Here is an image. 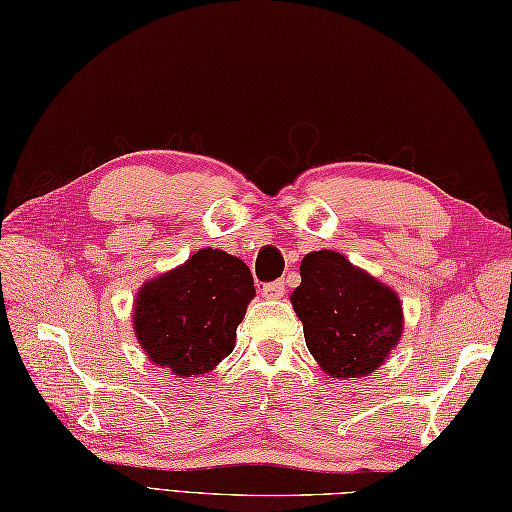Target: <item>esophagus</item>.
Returning a JSON list of instances; mask_svg holds the SVG:
<instances>
[{"label":"esophagus","mask_w":512,"mask_h":512,"mask_svg":"<svg viewBox=\"0 0 512 512\" xmlns=\"http://www.w3.org/2000/svg\"><path fill=\"white\" fill-rule=\"evenodd\" d=\"M261 294H264L268 301H277V299H281V296L285 294V283H283V281L266 283L264 288H261Z\"/></svg>","instance_id":"34e87169"}]
</instances>
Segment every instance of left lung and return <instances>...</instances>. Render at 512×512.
I'll use <instances>...</instances> for the list:
<instances>
[{
	"label": "left lung",
	"mask_w": 512,
	"mask_h": 512,
	"mask_svg": "<svg viewBox=\"0 0 512 512\" xmlns=\"http://www.w3.org/2000/svg\"><path fill=\"white\" fill-rule=\"evenodd\" d=\"M290 301L307 349L331 377L377 371L403 334L397 292L336 251L303 257L301 285Z\"/></svg>",
	"instance_id": "left-lung-1"
}]
</instances>
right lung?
<instances>
[{"label":"right lung","instance_id":"add662e5","mask_svg":"<svg viewBox=\"0 0 512 512\" xmlns=\"http://www.w3.org/2000/svg\"><path fill=\"white\" fill-rule=\"evenodd\" d=\"M253 296V275L242 259L202 248L144 283L135 301V336L150 362L172 375H205L233 351Z\"/></svg>","mask_w":512,"mask_h":512}]
</instances>
